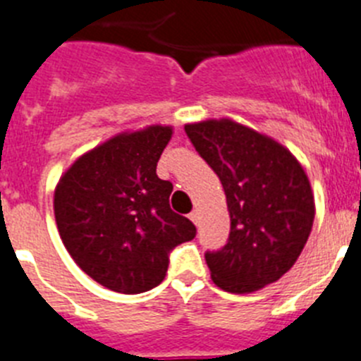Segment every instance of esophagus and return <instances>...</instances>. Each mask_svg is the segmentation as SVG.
<instances>
[{"label": "esophagus", "mask_w": 361, "mask_h": 361, "mask_svg": "<svg viewBox=\"0 0 361 361\" xmlns=\"http://www.w3.org/2000/svg\"><path fill=\"white\" fill-rule=\"evenodd\" d=\"M190 220L193 224H199V212H197V209H193V212L190 213Z\"/></svg>", "instance_id": "esophagus-1"}]
</instances>
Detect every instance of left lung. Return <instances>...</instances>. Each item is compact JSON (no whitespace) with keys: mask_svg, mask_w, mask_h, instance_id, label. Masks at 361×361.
I'll list each match as a JSON object with an SVG mask.
<instances>
[{"mask_svg":"<svg viewBox=\"0 0 361 361\" xmlns=\"http://www.w3.org/2000/svg\"><path fill=\"white\" fill-rule=\"evenodd\" d=\"M200 157L219 175L228 200V244L206 253L212 280L244 295L286 275L304 250L314 197L304 168L286 146L231 119L184 126Z\"/></svg>","mask_w":361,"mask_h":361,"instance_id":"left-lung-1","label":"left lung"}]
</instances>
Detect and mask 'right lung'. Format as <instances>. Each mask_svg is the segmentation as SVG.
<instances>
[{"instance_id": "obj_1", "label": "right lung", "mask_w": 361, "mask_h": 361, "mask_svg": "<svg viewBox=\"0 0 361 361\" xmlns=\"http://www.w3.org/2000/svg\"><path fill=\"white\" fill-rule=\"evenodd\" d=\"M171 135L162 124L117 133L82 153L54 191L66 251L111 291L137 295L159 286L170 251L195 237L193 222L171 212V183L157 177Z\"/></svg>"}]
</instances>
